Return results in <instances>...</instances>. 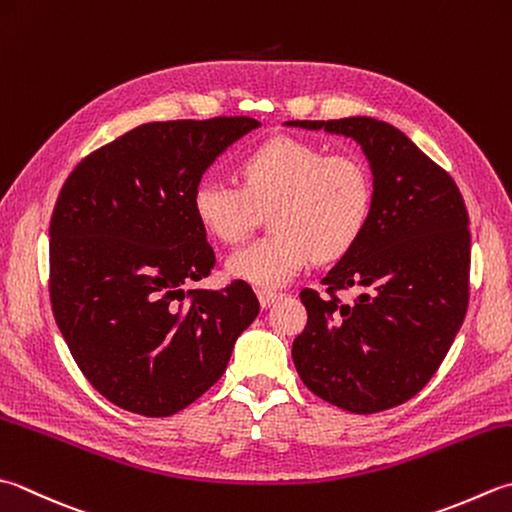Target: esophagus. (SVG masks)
<instances>
[{"mask_svg":"<svg viewBox=\"0 0 512 512\" xmlns=\"http://www.w3.org/2000/svg\"><path fill=\"white\" fill-rule=\"evenodd\" d=\"M257 297H259V304H262L264 308L273 306L277 299H282V293L279 290H268V288H259L257 290Z\"/></svg>","mask_w":512,"mask_h":512,"instance_id":"esophagus-1","label":"esophagus"}]
</instances>
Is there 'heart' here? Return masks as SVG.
<instances>
[{
	"label": "heart",
	"instance_id": "obj_1",
	"mask_svg": "<svg viewBox=\"0 0 512 512\" xmlns=\"http://www.w3.org/2000/svg\"><path fill=\"white\" fill-rule=\"evenodd\" d=\"M242 186L202 179L197 222L210 237L239 244L270 208L273 233L228 259V275L262 288L290 282L310 259L335 262L353 248L373 210V175L353 153L326 155L295 137H273L239 162Z\"/></svg>",
	"mask_w": 512,
	"mask_h": 512
}]
</instances>
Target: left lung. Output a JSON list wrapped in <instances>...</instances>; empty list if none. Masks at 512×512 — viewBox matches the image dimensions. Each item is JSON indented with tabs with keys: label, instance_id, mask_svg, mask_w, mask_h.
<instances>
[{
	"label": "left lung",
	"instance_id": "1",
	"mask_svg": "<svg viewBox=\"0 0 512 512\" xmlns=\"http://www.w3.org/2000/svg\"><path fill=\"white\" fill-rule=\"evenodd\" d=\"M355 139L373 173V210L359 242L322 279L326 297L302 290L308 322L293 362L324 402L370 415L422 390L468 308L466 204L444 168L373 117L286 122ZM355 287L353 305L337 289Z\"/></svg>",
	"mask_w": 512,
	"mask_h": 512
}]
</instances>
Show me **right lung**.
Segmentation results:
<instances>
[{
    "label": "right lung",
    "mask_w": 512,
    "mask_h": 512,
    "mask_svg": "<svg viewBox=\"0 0 512 512\" xmlns=\"http://www.w3.org/2000/svg\"><path fill=\"white\" fill-rule=\"evenodd\" d=\"M253 117L142 124L84 157L50 219V304L99 395L168 417L224 375L259 302L242 279L186 290L215 266L193 190Z\"/></svg>",
    "instance_id": "1"
}]
</instances>
